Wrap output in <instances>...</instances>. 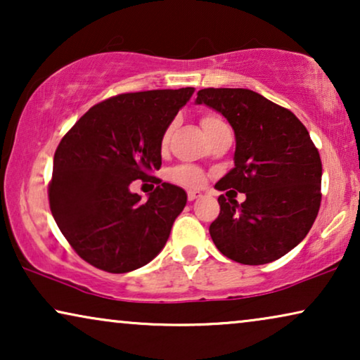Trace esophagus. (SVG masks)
I'll list each match as a JSON object with an SVG mask.
<instances>
[{
	"mask_svg": "<svg viewBox=\"0 0 360 360\" xmlns=\"http://www.w3.org/2000/svg\"><path fill=\"white\" fill-rule=\"evenodd\" d=\"M201 195H203V193H201V191H198V190H190V191H188V200L193 201V200H196V198H200Z\"/></svg>",
	"mask_w": 360,
	"mask_h": 360,
	"instance_id": "1",
	"label": "esophagus"
}]
</instances>
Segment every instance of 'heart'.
Wrapping results in <instances>:
<instances>
[{
	"label": "heart",
	"instance_id": "heart-1",
	"mask_svg": "<svg viewBox=\"0 0 360 360\" xmlns=\"http://www.w3.org/2000/svg\"><path fill=\"white\" fill-rule=\"evenodd\" d=\"M219 124H224V122L216 116H205L203 120H201V126H203L206 134H208L211 129H214V127H218ZM172 131H174V126H169L164 132V136H162V146L164 147L170 139ZM172 180L185 186H198L203 184V174L193 165H180L172 172Z\"/></svg>",
	"mask_w": 360,
	"mask_h": 360
}]
</instances>
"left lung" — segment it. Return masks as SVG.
<instances>
[{"mask_svg":"<svg viewBox=\"0 0 360 360\" xmlns=\"http://www.w3.org/2000/svg\"><path fill=\"white\" fill-rule=\"evenodd\" d=\"M196 105L223 115L236 136L234 167L218 190L245 193L244 203L221 195L211 239L244 265L274 262L302 243L321 203V159L292 111L245 88H205Z\"/></svg>","mask_w":360,"mask_h":360,"instance_id":"1","label":"left lung"}]
</instances>
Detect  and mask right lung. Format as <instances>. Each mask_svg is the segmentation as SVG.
Returning <instances> with one entry per match:
<instances>
[{
    "label": "right lung",
    "instance_id": "obj_1",
    "mask_svg": "<svg viewBox=\"0 0 360 360\" xmlns=\"http://www.w3.org/2000/svg\"><path fill=\"white\" fill-rule=\"evenodd\" d=\"M195 88L124 93L90 108L53 155L49 203L53 219L93 267L126 274L164 249L186 205L180 186L160 184L147 200L129 190L155 181L162 136Z\"/></svg>",
    "mask_w": 360,
    "mask_h": 360
}]
</instances>
